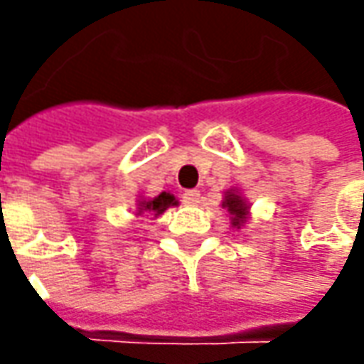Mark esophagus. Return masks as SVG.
Masks as SVG:
<instances>
[{
	"instance_id": "esophagus-1",
	"label": "esophagus",
	"mask_w": 364,
	"mask_h": 364,
	"mask_svg": "<svg viewBox=\"0 0 364 364\" xmlns=\"http://www.w3.org/2000/svg\"><path fill=\"white\" fill-rule=\"evenodd\" d=\"M182 198H184V204L196 206V204L200 203V192H198V190H186Z\"/></svg>"
}]
</instances>
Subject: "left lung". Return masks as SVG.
<instances>
[{
  "instance_id": "1",
  "label": "left lung",
  "mask_w": 364,
  "mask_h": 364,
  "mask_svg": "<svg viewBox=\"0 0 364 364\" xmlns=\"http://www.w3.org/2000/svg\"><path fill=\"white\" fill-rule=\"evenodd\" d=\"M220 206L229 213V220H231L232 229H243L247 225V220L251 218V204L247 203L243 194L239 192V188H229L223 196Z\"/></svg>"
}]
</instances>
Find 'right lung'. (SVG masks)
Returning <instances> with one entry per match:
<instances>
[{
	"mask_svg": "<svg viewBox=\"0 0 364 364\" xmlns=\"http://www.w3.org/2000/svg\"><path fill=\"white\" fill-rule=\"evenodd\" d=\"M170 206H178L176 196L174 194H170V192H160V194L154 196V198H144V196H139V198L135 200V217L146 215L147 218H158L160 215H164Z\"/></svg>",
	"mask_w": 364,
	"mask_h": 364,
	"instance_id": "add662e5",
	"label": "right lung"
}]
</instances>
